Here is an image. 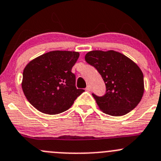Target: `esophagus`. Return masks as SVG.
Here are the masks:
<instances>
[{
    "label": "esophagus",
    "mask_w": 161,
    "mask_h": 161,
    "mask_svg": "<svg viewBox=\"0 0 161 161\" xmlns=\"http://www.w3.org/2000/svg\"><path fill=\"white\" fill-rule=\"evenodd\" d=\"M86 91H90L91 90L90 86H87L86 88Z\"/></svg>",
    "instance_id": "34e87169"
}]
</instances>
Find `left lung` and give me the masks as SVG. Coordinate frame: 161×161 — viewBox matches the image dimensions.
Segmentation results:
<instances>
[{
    "instance_id": "obj_1",
    "label": "left lung",
    "mask_w": 161,
    "mask_h": 161,
    "mask_svg": "<svg viewBox=\"0 0 161 161\" xmlns=\"http://www.w3.org/2000/svg\"><path fill=\"white\" fill-rule=\"evenodd\" d=\"M85 60L98 71L105 82L104 95L92 93L103 113L121 116L139 104L143 95L144 80L136 63L114 50H92L86 54Z\"/></svg>"
}]
</instances>
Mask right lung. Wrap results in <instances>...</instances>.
<instances>
[{
	"mask_svg": "<svg viewBox=\"0 0 161 161\" xmlns=\"http://www.w3.org/2000/svg\"><path fill=\"white\" fill-rule=\"evenodd\" d=\"M79 53L55 50L31 61L23 71L22 87L31 104L42 113L57 114L71 108L84 90L75 86L71 69Z\"/></svg>",
	"mask_w": 161,
	"mask_h": 161,
	"instance_id": "obj_1",
	"label": "right lung"
}]
</instances>
